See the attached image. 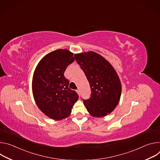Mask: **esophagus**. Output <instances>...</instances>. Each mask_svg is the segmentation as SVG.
Listing matches in <instances>:
<instances>
[{
  "instance_id": "esophagus-1",
  "label": "esophagus",
  "mask_w": 160,
  "mask_h": 160,
  "mask_svg": "<svg viewBox=\"0 0 160 160\" xmlns=\"http://www.w3.org/2000/svg\"><path fill=\"white\" fill-rule=\"evenodd\" d=\"M77 93H78V94L80 96V90H79V89L77 90Z\"/></svg>"
}]
</instances>
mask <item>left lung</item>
I'll use <instances>...</instances> for the list:
<instances>
[{
	"mask_svg": "<svg viewBox=\"0 0 160 160\" xmlns=\"http://www.w3.org/2000/svg\"><path fill=\"white\" fill-rule=\"evenodd\" d=\"M74 57L90 87V97L83 99L85 106L92 117L106 116L120 99L122 85L116 71L106 59L94 52L77 54Z\"/></svg>",
	"mask_w": 160,
	"mask_h": 160,
	"instance_id": "8db88e82",
	"label": "left lung"
}]
</instances>
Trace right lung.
<instances>
[{"label":"right lung","instance_id":"obj_1","mask_svg":"<svg viewBox=\"0 0 160 160\" xmlns=\"http://www.w3.org/2000/svg\"><path fill=\"white\" fill-rule=\"evenodd\" d=\"M66 49H58L44 56L37 66L33 76L32 90L38 108L49 118L59 120L70 115L78 99L75 90L68 87L70 81L64 76L75 58Z\"/></svg>","mask_w":160,"mask_h":160}]
</instances>
